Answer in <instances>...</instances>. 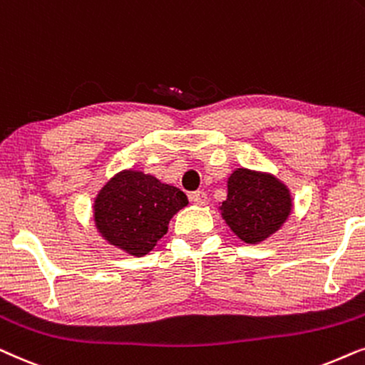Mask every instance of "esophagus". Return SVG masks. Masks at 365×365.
Listing matches in <instances>:
<instances>
[{
  "instance_id": "34e87169",
  "label": "esophagus",
  "mask_w": 365,
  "mask_h": 365,
  "mask_svg": "<svg viewBox=\"0 0 365 365\" xmlns=\"http://www.w3.org/2000/svg\"><path fill=\"white\" fill-rule=\"evenodd\" d=\"M188 198H190L192 203H195V205H200V207H202V205H207V202H208L207 193L202 192V190L192 192L190 195H188Z\"/></svg>"
}]
</instances>
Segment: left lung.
I'll list each match as a JSON object with an SVG mask.
<instances>
[{"label":"left lung","mask_w":365,"mask_h":365,"mask_svg":"<svg viewBox=\"0 0 365 365\" xmlns=\"http://www.w3.org/2000/svg\"><path fill=\"white\" fill-rule=\"evenodd\" d=\"M218 208L230 230L255 245L284 225L292 212V197L274 175L237 168L227 180V198Z\"/></svg>","instance_id":"8db88e82"}]
</instances>
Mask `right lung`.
<instances>
[{
	"label": "right lung",
	"instance_id": "right-lung-1",
	"mask_svg": "<svg viewBox=\"0 0 365 365\" xmlns=\"http://www.w3.org/2000/svg\"><path fill=\"white\" fill-rule=\"evenodd\" d=\"M188 205L180 188L153 175L123 170L105 183L93 203L100 235L126 254L147 255L168 230L172 217Z\"/></svg>",
	"mask_w": 365,
	"mask_h": 365
}]
</instances>
